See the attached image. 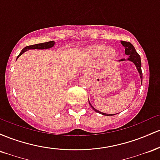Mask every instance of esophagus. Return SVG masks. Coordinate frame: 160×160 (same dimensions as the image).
<instances>
[{"instance_id": "obj_1", "label": "esophagus", "mask_w": 160, "mask_h": 160, "mask_svg": "<svg viewBox=\"0 0 160 160\" xmlns=\"http://www.w3.org/2000/svg\"><path fill=\"white\" fill-rule=\"evenodd\" d=\"M86 71H87V70H86Z\"/></svg>"}]
</instances>
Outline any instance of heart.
<instances>
[{"label":"heart","instance_id":"b5f03b06","mask_svg":"<svg viewBox=\"0 0 160 160\" xmlns=\"http://www.w3.org/2000/svg\"><path fill=\"white\" fill-rule=\"evenodd\" d=\"M89 51L94 56H99L102 54V56L105 61H111L116 56V51L115 49L112 47H108L105 49L104 46L103 45H93L89 48Z\"/></svg>","mask_w":160,"mask_h":160}]
</instances>
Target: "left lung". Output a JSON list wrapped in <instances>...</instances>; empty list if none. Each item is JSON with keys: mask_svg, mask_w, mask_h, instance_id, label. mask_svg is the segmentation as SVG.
I'll return each instance as SVG.
<instances>
[{"mask_svg": "<svg viewBox=\"0 0 160 160\" xmlns=\"http://www.w3.org/2000/svg\"><path fill=\"white\" fill-rule=\"evenodd\" d=\"M121 43H122V46H123V47H125V53H126V55H128V56H129V57H128V60L132 62L135 65V66L137 67V69H138V73L140 74V77L141 78V81H142V71H141V62L140 56H139L138 53L136 52V50H135L134 46L130 42L122 41V40H121ZM125 60H126L125 58H122V59L120 60V62L125 61ZM89 104H90V106L93 108V110H94L95 111L98 112V113H102V115H104V116H113V114L111 115V114H108V113H102V112L97 111L96 109H95V108H93L92 106V104L90 103H89Z\"/></svg>", "mask_w": 160, "mask_h": 160, "instance_id": "1", "label": "left lung"}]
</instances>
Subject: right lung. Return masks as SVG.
Listing matches in <instances>:
<instances>
[{
    "label": "right lung",
    "instance_id": "add662e5",
    "mask_svg": "<svg viewBox=\"0 0 160 160\" xmlns=\"http://www.w3.org/2000/svg\"><path fill=\"white\" fill-rule=\"evenodd\" d=\"M55 42L53 40H51V41L49 42H46V43H38V44H34V45H30V46H27L25 47V48L22 49L21 52L19 53V56H17V58H19V56L20 55H22L24 52L28 50V49H49L51 48V47L54 46Z\"/></svg>",
    "mask_w": 160,
    "mask_h": 160
}]
</instances>
